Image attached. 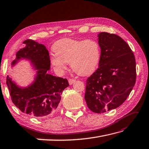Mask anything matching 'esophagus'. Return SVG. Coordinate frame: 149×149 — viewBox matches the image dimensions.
<instances>
[{"instance_id":"34e87169","label":"esophagus","mask_w":149,"mask_h":149,"mask_svg":"<svg viewBox=\"0 0 149 149\" xmlns=\"http://www.w3.org/2000/svg\"><path fill=\"white\" fill-rule=\"evenodd\" d=\"M75 81V80L73 78H69V83L70 85H72Z\"/></svg>"}]
</instances>
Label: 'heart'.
Masks as SVG:
<instances>
[{
  "label": "heart",
  "instance_id": "1",
  "mask_svg": "<svg viewBox=\"0 0 149 149\" xmlns=\"http://www.w3.org/2000/svg\"><path fill=\"white\" fill-rule=\"evenodd\" d=\"M53 50L55 54L51 57V62L58 71L65 70L66 63H70L72 70L82 76L95 71L101 58L100 45L93 39H60L54 44Z\"/></svg>",
  "mask_w": 149,
  "mask_h": 149
}]
</instances>
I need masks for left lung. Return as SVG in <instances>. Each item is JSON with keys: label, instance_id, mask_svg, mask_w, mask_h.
<instances>
[{"label": "left lung", "instance_id": "8db88e82", "mask_svg": "<svg viewBox=\"0 0 149 149\" xmlns=\"http://www.w3.org/2000/svg\"><path fill=\"white\" fill-rule=\"evenodd\" d=\"M101 48L99 68L86 80L87 107L96 113L116 109L125 101L136 83L134 53L120 36L102 32L98 35Z\"/></svg>", "mask_w": 149, "mask_h": 149}]
</instances>
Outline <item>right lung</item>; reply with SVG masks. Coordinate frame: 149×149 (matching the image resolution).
Masks as SVG:
<instances>
[{
  "instance_id": "add662e5",
  "label": "right lung",
  "mask_w": 149,
  "mask_h": 149,
  "mask_svg": "<svg viewBox=\"0 0 149 149\" xmlns=\"http://www.w3.org/2000/svg\"><path fill=\"white\" fill-rule=\"evenodd\" d=\"M26 45L16 54V63L21 58H28L38 69L36 80L27 88L17 87L8 76L6 84L12 102L24 113L41 118L55 113L58 109L62 92L69 86L66 78L48 74L51 61L49 51L43 44L31 39L23 42Z\"/></svg>"
}]
</instances>
